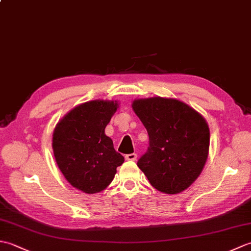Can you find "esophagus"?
<instances>
[{
  "label": "esophagus",
  "mask_w": 251,
  "mask_h": 251,
  "mask_svg": "<svg viewBox=\"0 0 251 251\" xmlns=\"http://www.w3.org/2000/svg\"><path fill=\"white\" fill-rule=\"evenodd\" d=\"M125 159L126 161H136L137 159V154L136 153H131V154H127V155L125 156Z\"/></svg>",
  "instance_id": "esophagus-1"
}]
</instances>
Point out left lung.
<instances>
[{
    "instance_id": "obj_1",
    "label": "left lung",
    "mask_w": 251,
    "mask_h": 251,
    "mask_svg": "<svg viewBox=\"0 0 251 251\" xmlns=\"http://www.w3.org/2000/svg\"><path fill=\"white\" fill-rule=\"evenodd\" d=\"M132 109L149 135L137 165L156 190L177 194L199 178L209 151V127L190 105L172 98L137 99Z\"/></svg>"
}]
</instances>
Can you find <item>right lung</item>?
I'll return each mask as SVG.
<instances>
[{
  "label": "right lung",
  "instance_id": "right-lung-1",
  "mask_svg": "<svg viewBox=\"0 0 251 251\" xmlns=\"http://www.w3.org/2000/svg\"><path fill=\"white\" fill-rule=\"evenodd\" d=\"M117 108L116 101L108 100L79 104L62 117L52 134L58 167L69 183L87 194L104 190L124 163L104 134Z\"/></svg>",
  "mask_w": 251,
  "mask_h": 251
}]
</instances>
